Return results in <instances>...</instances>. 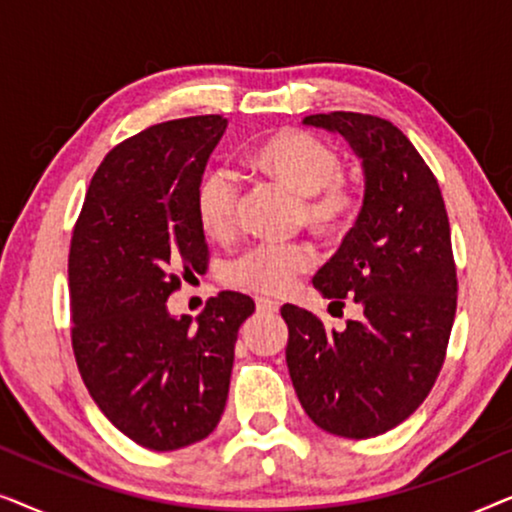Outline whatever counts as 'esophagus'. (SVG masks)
I'll return each mask as SVG.
<instances>
[{
  "instance_id": "1",
  "label": "esophagus",
  "mask_w": 512,
  "mask_h": 512,
  "mask_svg": "<svg viewBox=\"0 0 512 512\" xmlns=\"http://www.w3.org/2000/svg\"><path fill=\"white\" fill-rule=\"evenodd\" d=\"M256 310L263 312V314H275L279 310V305L270 298H256Z\"/></svg>"
}]
</instances>
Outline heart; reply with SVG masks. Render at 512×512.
<instances>
[{"mask_svg":"<svg viewBox=\"0 0 512 512\" xmlns=\"http://www.w3.org/2000/svg\"><path fill=\"white\" fill-rule=\"evenodd\" d=\"M249 165L300 195L298 219L307 228L342 240L363 212L359 181L342 174V153L324 137L307 130L272 132L249 151ZM240 188L226 170H212L195 188V219L209 240H228L237 228ZM314 249L307 242H263L230 261L228 284L235 289L277 296L293 279L312 268Z\"/></svg>","mask_w":512,"mask_h":512,"instance_id":"b5f03b06","label":"heart"}]
</instances>
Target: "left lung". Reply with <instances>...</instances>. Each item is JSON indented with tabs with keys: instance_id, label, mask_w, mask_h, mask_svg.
<instances>
[{
	"instance_id": "obj_1",
	"label": "left lung",
	"mask_w": 512,
	"mask_h": 512,
	"mask_svg": "<svg viewBox=\"0 0 512 512\" xmlns=\"http://www.w3.org/2000/svg\"><path fill=\"white\" fill-rule=\"evenodd\" d=\"M305 123L338 130L363 158V212L312 279L333 305L359 303L361 317L333 331L284 305L286 363L307 417L363 440L405 422L443 368L459 286L450 219L436 174L387 118L328 111Z\"/></svg>"
}]
</instances>
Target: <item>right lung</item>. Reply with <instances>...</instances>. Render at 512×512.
Segmentation results:
<instances>
[{
    "mask_svg": "<svg viewBox=\"0 0 512 512\" xmlns=\"http://www.w3.org/2000/svg\"><path fill=\"white\" fill-rule=\"evenodd\" d=\"M219 114L151 125L97 167L69 242L72 349L104 417L137 445L170 452L207 438L226 408L244 293L209 298L198 326L165 300L207 270L195 188L226 130Z\"/></svg>",
    "mask_w": 512,
    "mask_h": 512,
    "instance_id": "obj_1",
    "label": "right lung"
}]
</instances>
